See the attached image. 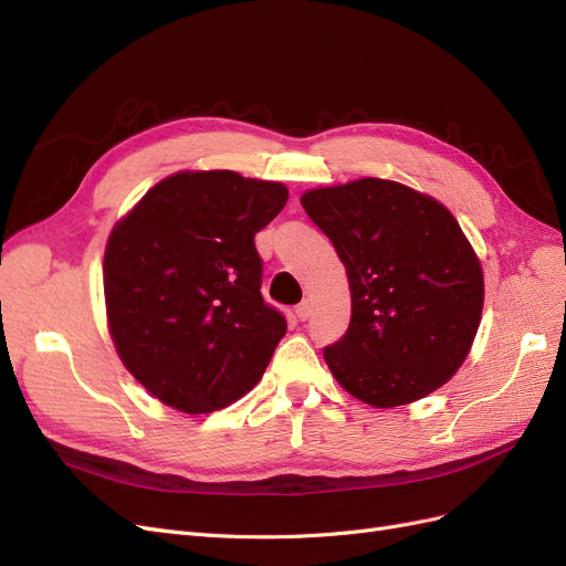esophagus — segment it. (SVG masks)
<instances>
[{"label": "esophagus", "mask_w": 566, "mask_h": 566, "mask_svg": "<svg viewBox=\"0 0 566 566\" xmlns=\"http://www.w3.org/2000/svg\"><path fill=\"white\" fill-rule=\"evenodd\" d=\"M295 314H297L300 321L310 318V316H312V304H310V300H302V302L295 306Z\"/></svg>", "instance_id": "esophagus-1"}]
</instances>
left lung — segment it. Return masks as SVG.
<instances>
[{
  "label": "left lung",
  "instance_id": "8db88e82",
  "mask_svg": "<svg viewBox=\"0 0 566 566\" xmlns=\"http://www.w3.org/2000/svg\"><path fill=\"white\" fill-rule=\"evenodd\" d=\"M302 208L347 269L352 321L323 349L335 380L375 408L413 403L465 361L484 273L455 217L399 181L312 188Z\"/></svg>",
  "mask_w": 566,
  "mask_h": 566
}]
</instances>
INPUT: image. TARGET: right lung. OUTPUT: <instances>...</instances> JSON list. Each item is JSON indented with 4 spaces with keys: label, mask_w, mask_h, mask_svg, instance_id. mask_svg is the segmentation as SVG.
Returning a JSON list of instances; mask_svg holds the SVG:
<instances>
[{
    "label": "right lung",
    "mask_w": 566,
    "mask_h": 566,
    "mask_svg": "<svg viewBox=\"0 0 566 566\" xmlns=\"http://www.w3.org/2000/svg\"><path fill=\"white\" fill-rule=\"evenodd\" d=\"M287 200L231 169L158 181L111 231L108 331L125 368L181 413H212L264 375L287 325L262 300L254 233Z\"/></svg>",
    "instance_id": "1"
}]
</instances>
